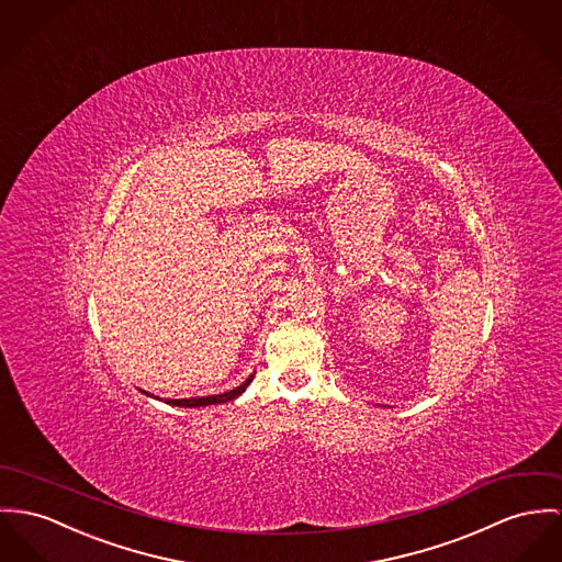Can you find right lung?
Here are the masks:
<instances>
[{
	"label": "right lung",
	"instance_id": "add662e5",
	"mask_svg": "<svg viewBox=\"0 0 562 562\" xmlns=\"http://www.w3.org/2000/svg\"><path fill=\"white\" fill-rule=\"evenodd\" d=\"M255 374H250L239 387L231 389V391H224V393H217V395H205V397H183V400H167V404L171 406H186V408H199V406H210V404H224V402H231L235 400L237 395H241L246 387L252 383ZM145 395H149L147 391H143Z\"/></svg>",
	"mask_w": 562,
	"mask_h": 562
}]
</instances>
